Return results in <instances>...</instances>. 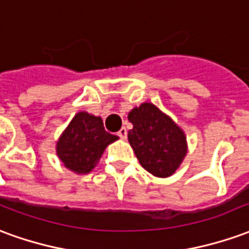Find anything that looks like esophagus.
Segmentation results:
<instances>
[{
    "instance_id": "obj_1",
    "label": "esophagus",
    "mask_w": 249,
    "mask_h": 249,
    "mask_svg": "<svg viewBox=\"0 0 249 249\" xmlns=\"http://www.w3.org/2000/svg\"><path fill=\"white\" fill-rule=\"evenodd\" d=\"M117 135H119L120 139L125 140V139H126V135H128V132H126V129H125V128H121V129L119 130V133H117Z\"/></svg>"
}]
</instances>
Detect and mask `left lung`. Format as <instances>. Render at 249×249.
Returning <instances> with one entry per match:
<instances>
[{"label": "left lung", "instance_id": "8db88e82", "mask_svg": "<svg viewBox=\"0 0 249 249\" xmlns=\"http://www.w3.org/2000/svg\"><path fill=\"white\" fill-rule=\"evenodd\" d=\"M133 128L128 140L141 167L156 178H169L188 153L187 136L155 104L142 103L128 113Z\"/></svg>", "mask_w": 249, "mask_h": 249}]
</instances>
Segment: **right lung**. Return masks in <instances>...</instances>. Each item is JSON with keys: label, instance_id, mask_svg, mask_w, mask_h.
Listing matches in <instances>:
<instances>
[{"label": "right lung", "instance_id": "1", "mask_svg": "<svg viewBox=\"0 0 249 249\" xmlns=\"http://www.w3.org/2000/svg\"><path fill=\"white\" fill-rule=\"evenodd\" d=\"M119 137L108 133L101 117L78 112L56 142V153L64 167L76 175H87L97 165L104 151Z\"/></svg>", "mask_w": 249, "mask_h": 249}]
</instances>
